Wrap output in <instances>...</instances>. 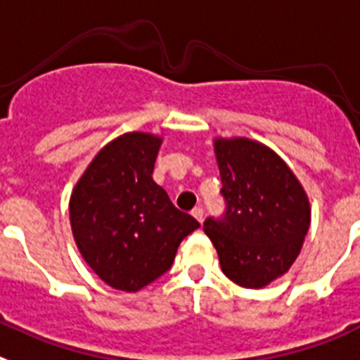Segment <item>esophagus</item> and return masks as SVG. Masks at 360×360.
<instances>
[{
	"label": "esophagus",
	"instance_id": "obj_1",
	"mask_svg": "<svg viewBox=\"0 0 360 360\" xmlns=\"http://www.w3.org/2000/svg\"><path fill=\"white\" fill-rule=\"evenodd\" d=\"M192 215H193V217H195V219H198L199 223H202V219H205V212H202L201 206H198V208H193Z\"/></svg>",
	"mask_w": 360,
	"mask_h": 360
}]
</instances>
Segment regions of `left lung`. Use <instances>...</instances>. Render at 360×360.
I'll list each match as a JSON object with an SVG mask.
<instances>
[{"instance_id": "obj_1", "label": "left lung", "mask_w": 360, "mask_h": 360, "mask_svg": "<svg viewBox=\"0 0 360 360\" xmlns=\"http://www.w3.org/2000/svg\"><path fill=\"white\" fill-rule=\"evenodd\" d=\"M226 212L205 221L221 270L245 288H264L292 268L310 230L302 184L274 150L248 137H215Z\"/></svg>"}]
</instances>
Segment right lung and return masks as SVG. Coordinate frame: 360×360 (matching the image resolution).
I'll return each mask as SVG.
<instances>
[{
    "label": "right lung",
    "mask_w": 360,
    "mask_h": 360,
    "mask_svg": "<svg viewBox=\"0 0 360 360\" xmlns=\"http://www.w3.org/2000/svg\"><path fill=\"white\" fill-rule=\"evenodd\" d=\"M162 137L127 132L103 146L72 190V236L99 279L137 292L172 266L181 240L198 230L152 179Z\"/></svg>",
    "instance_id": "right-lung-1"
}]
</instances>
